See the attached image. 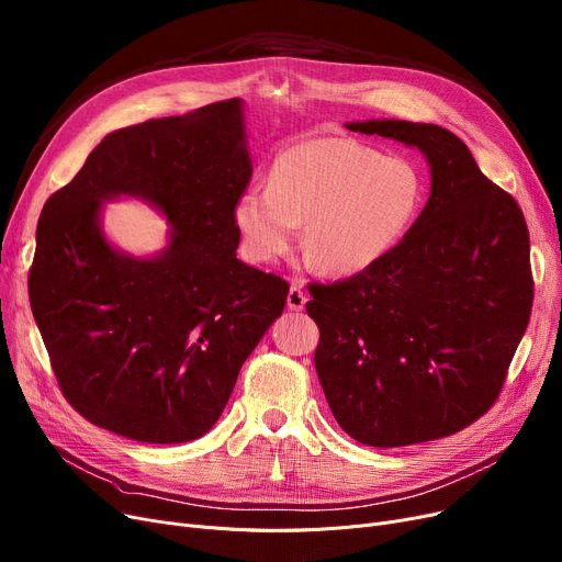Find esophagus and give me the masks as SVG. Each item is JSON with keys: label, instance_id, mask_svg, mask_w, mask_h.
Returning <instances> with one entry per match:
<instances>
[{"label": "esophagus", "instance_id": "1", "mask_svg": "<svg viewBox=\"0 0 562 562\" xmlns=\"http://www.w3.org/2000/svg\"><path fill=\"white\" fill-rule=\"evenodd\" d=\"M305 303H307V296H305L303 286L301 284H291V289L286 293V307L293 310V312H301L305 307Z\"/></svg>", "mask_w": 562, "mask_h": 562}]
</instances>
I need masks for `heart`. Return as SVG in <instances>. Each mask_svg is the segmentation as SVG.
Masks as SVG:
<instances>
[{
	"label": "heart",
	"instance_id": "obj_1",
	"mask_svg": "<svg viewBox=\"0 0 562 562\" xmlns=\"http://www.w3.org/2000/svg\"><path fill=\"white\" fill-rule=\"evenodd\" d=\"M422 193L412 161L350 138H314L276 159L269 189L241 193L234 221L248 255L261 263L284 257L305 221L303 244L321 269L356 276L396 246Z\"/></svg>",
	"mask_w": 562,
	"mask_h": 562
}]
</instances>
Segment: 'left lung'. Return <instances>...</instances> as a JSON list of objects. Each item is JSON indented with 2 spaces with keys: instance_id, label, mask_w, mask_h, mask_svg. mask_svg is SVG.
<instances>
[{
  "instance_id": "left-lung-1",
  "label": "left lung",
  "mask_w": 562,
  "mask_h": 562,
  "mask_svg": "<svg viewBox=\"0 0 562 562\" xmlns=\"http://www.w3.org/2000/svg\"><path fill=\"white\" fill-rule=\"evenodd\" d=\"M405 143L430 166V198L371 269L310 284L314 364L337 424L367 447L453 435L494 405L533 305L519 204L449 130L346 123Z\"/></svg>"
}]
</instances>
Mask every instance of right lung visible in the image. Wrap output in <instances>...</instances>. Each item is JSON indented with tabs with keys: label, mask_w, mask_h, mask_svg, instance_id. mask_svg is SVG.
<instances>
[{
	"label": "right lung",
	"mask_w": 562,
	"mask_h": 562,
	"mask_svg": "<svg viewBox=\"0 0 562 562\" xmlns=\"http://www.w3.org/2000/svg\"><path fill=\"white\" fill-rule=\"evenodd\" d=\"M239 98L111 132L43 206L29 301L58 387L83 419L150 445L210 430L282 314L289 284L236 259L252 161ZM169 221L153 258L113 249L101 204Z\"/></svg>",
	"instance_id": "add662e5"
}]
</instances>
